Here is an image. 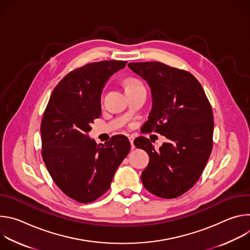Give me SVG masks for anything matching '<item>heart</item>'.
<instances>
[{
	"instance_id": "1",
	"label": "heart",
	"mask_w": 250,
	"mask_h": 250,
	"mask_svg": "<svg viewBox=\"0 0 250 250\" xmlns=\"http://www.w3.org/2000/svg\"><path fill=\"white\" fill-rule=\"evenodd\" d=\"M129 93H130V92H129V91H127V92H126V94H129Z\"/></svg>"
}]
</instances>
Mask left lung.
I'll use <instances>...</instances> for the list:
<instances>
[{
  "label": "left lung",
  "instance_id": "left-lung-1",
  "mask_svg": "<svg viewBox=\"0 0 250 250\" xmlns=\"http://www.w3.org/2000/svg\"><path fill=\"white\" fill-rule=\"evenodd\" d=\"M117 64L94 62L70 72L53 90L42 117L45 166L59 189L80 203L94 202L110 189L128 153L117 146L118 136L97 142L88 134L91 124L101 116L102 91L117 72Z\"/></svg>",
  "mask_w": 250,
  "mask_h": 250
}]
</instances>
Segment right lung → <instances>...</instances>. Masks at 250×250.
Here are the masks:
<instances>
[{
	"mask_svg": "<svg viewBox=\"0 0 250 250\" xmlns=\"http://www.w3.org/2000/svg\"><path fill=\"white\" fill-rule=\"evenodd\" d=\"M128 67L147 82L151 92L152 108L141 128L156 127L166 137L156 150L152 145L145 149L149 163L141 174L142 184L157 197L177 198L196 184L210 155V104L201 84L187 71L161 62Z\"/></svg>",
	"mask_w": 250,
	"mask_h": 250,
	"instance_id": "1",
	"label": "right lung"
}]
</instances>
